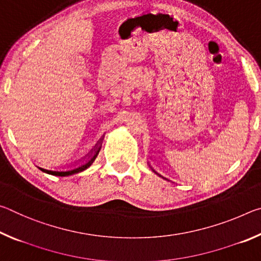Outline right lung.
Returning a JSON list of instances; mask_svg holds the SVG:
<instances>
[{
	"label": "right lung",
	"mask_w": 261,
	"mask_h": 261,
	"mask_svg": "<svg viewBox=\"0 0 261 261\" xmlns=\"http://www.w3.org/2000/svg\"><path fill=\"white\" fill-rule=\"evenodd\" d=\"M100 152V148L98 149V151H95V153L93 154V155L91 156L90 160H88L87 162L84 163V165L79 166L78 168H74V169L72 170H67V171H55V170H47V169H42V168H40V169L42 171H45V173L47 174H50V175H54V176H70V175H73V174H77V173H82V171L86 170L88 167H90L92 163L94 162V160L96 159V156H98V154Z\"/></svg>",
	"instance_id": "1"
}]
</instances>
